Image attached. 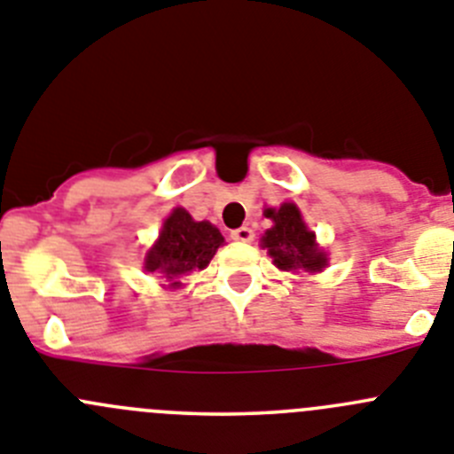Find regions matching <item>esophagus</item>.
Listing matches in <instances>:
<instances>
[{
    "instance_id": "34e87169",
    "label": "esophagus",
    "mask_w": 454,
    "mask_h": 454,
    "mask_svg": "<svg viewBox=\"0 0 454 454\" xmlns=\"http://www.w3.org/2000/svg\"><path fill=\"white\" fill-rule=\"evenodd\" d=\"M231 237H232V239H235V242H251V239H253V231L248 226L235 228V231H231Z\"/></svg>"
}]
</instances>
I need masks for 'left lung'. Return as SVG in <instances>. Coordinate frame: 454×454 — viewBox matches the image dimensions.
Wrapping results in <instances>:
<instances>
[{"mask_svg":"<svg viewBox=\"0 0 454 454\" xmlns=\"http://www.w3.org/2000/svg\"><path fill=\"white\" fill-rule=\"evenodd\" d=\"M267 217L273 219V226L264 232L262 247L273 257V264L283 271H321L325 267V253L318 251L314 242V232L308 231L303 217L294 203H283L273 210L269 207Z\"/></svg>","mask_w":454,"mask_h":454,"instance_id":"obj_1","label":"left lung"}]
</instances>
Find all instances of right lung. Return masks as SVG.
Returning <instances> with one entry per match:
<instances>
[{"label":"right lung","mask_w":454,"mask_h":454,"mask_svg":"<svg viewBox=\"0 0 454 454\" xmlns=\"http://www.w3.org/2000/svg\"><path fill=\"white\" fill-rule=\"evenodd\" d=\"M222 244V232L212 223L194 222L190 212L176 207L162 226L156 247L146 255L145 269L162 273L171 285H178V276L206 269Z\"/></svg>","instance_id":"1"}]
</instances>
